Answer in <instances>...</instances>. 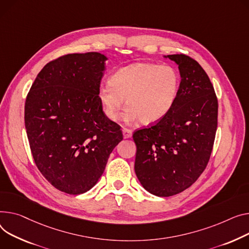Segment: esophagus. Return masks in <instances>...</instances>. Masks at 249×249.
I'll use <instances>...</instances> for the list:
<instances>
[{"label":"esophagus","mask_w":249,"mask_h":249,"mask_svg":"<svg viewBox=\"0 0 249 249\" xmlns=\"http://www.w3.org/2000/svg\"><path fill=\"white\" fill-rule=\"evenodd\" d=\"M122 131H123V136H124V138H131V137H132V133H133V132H132L131 129H128V128H126V127H123Z\"/></svg>","instance_id":"esophagus-1"}]
</instances>
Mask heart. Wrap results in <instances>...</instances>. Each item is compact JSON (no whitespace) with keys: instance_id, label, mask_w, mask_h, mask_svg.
I'll return each mask as SVG.
<instances>
[{"instance_id":"b5f03b06","label":"heart","mask_w":249,"mask_h":249,"mask_svg":"<svg viewBox=\"0 0 249 249\" xmlns=\"http://www.w3.org/2000/svg\"><path fill=\"white\" fill-rule=\"evenodd\" d=\"M179 90L180 75L173 66L135 63L116 71L109 84L99 88L98 99L112 121L119 118L126 99L127 121L153 124L172 110Z\"/></svg>"}]
</instances>
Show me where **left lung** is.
I'll list each match as a JSON object with an SVG mask.
<instances>
[{
	"label": "left lung",
	"mask_w": 249,
	"mask_h": 249,
	"mask_svg": "<svg viewBox=\"0 0 249 249\" xmlns=\"http://www.w3.org/2000/svg\"><path fill=\"white\" fill-rule=\"evenodd\" d=\"M181 82L172 110L156 124L134 132L135 173L150 193L168 197L190 187L205 170L217 129L218 101L197 61L168 55Z\"/></svg>",
	"instance_id": "left-lung-1"
}]
</instances>
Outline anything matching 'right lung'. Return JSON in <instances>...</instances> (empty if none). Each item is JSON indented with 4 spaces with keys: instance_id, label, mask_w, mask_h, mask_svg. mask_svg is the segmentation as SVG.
Masks as SVG:
<instances>
[{
    "instance_id": "right-lung-1",
    "label": "right lung",
    "mask_w": 249,
    "mask_h": 249,
    "mask_svg": "<svg viewBox=\"0 0 249 249\" xmlns=\"http://www.w3.org/2000/svg\"><path fill=\"white\" fill-rule=\"evenodd\" d=\"M97 52L68 54L49 62L27 95L25 126L42 175L68 194L90 190L122 139L98 99L105 61Z\"/></svg>"
}]
</instances>
